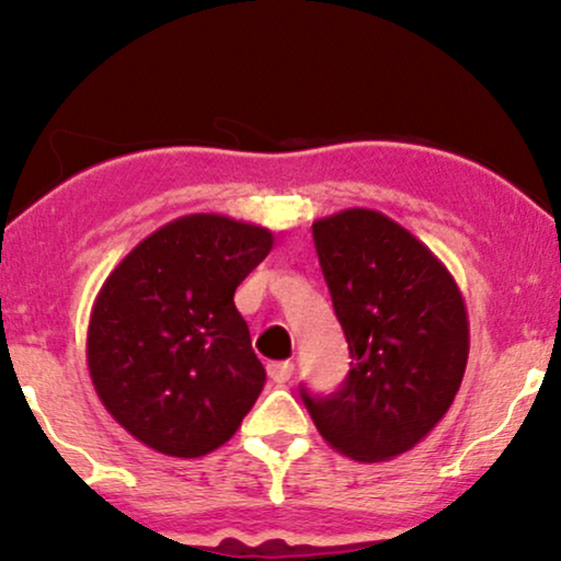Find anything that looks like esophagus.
<instances>
[{"instance_id":"1","label":"esophagus","mask_w":561,"mask_h":561,"mask_svg":"<svg viewBox=\"0 0 561 561\" xmlns=\"http://www.w3.org/2000/svg\"><path fill=\"white\" fill-rule=\"evenodd\" d=\"M266 369H268V377H272V382L285 385L287 379L293 377L295 366H293V362H274V364H268Z\"/></svg>"}]
</instances>
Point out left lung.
I'll return each mask as SVG.
<instances>
[{
    "label": "left lung",
    "mask_w": 561,
    "mask_h": 561,
    "mask_svg": "<svg viewBox=\"0 0 561 561\" xmlns=\"http://www.w3.org/2000/svg\"><path fill=\"white\" fill-rule=\"evenodd\" d=\"M313 244L353 362L343 388L300 390L302 403L347 459L390 461L427 437L459 392L465 298L433 250L379 210L319 218Z\"/></svg>",
    "instance_id": "left-lung-1"
}]
</instances>
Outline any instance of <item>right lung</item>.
Masks as SVG:
<instances>
[{"mask_svg": "<svg viewBox=\"0 0 561 561\" xmlns=\"http://www.w3.org/2000/svg\"><path fill=\"white\" fill-rule=\"evenodd\" d=\"M274 234L192 214L145 237L102 285L87 332L102 405L147 448L197 459L237 433L266 382L234 289Z\"/></svg>", "mask_w": 561, "mask_h": 561, "instance_id": "right-lung-1", "label": "right lung"}]
</instances>
